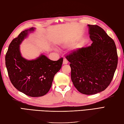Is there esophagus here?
Masks as SVG:
<instances>
[{
	"label": "esophagus",
	"mask_w": 124,
	"mask_h": 124,
	"mask_svg": "<svg viewBox=\"0 0 124 124\" xmlns=\"http://www.w3.org/2000/svg\"><path fill=\"white\" fill-rule=\"evenodd\" d=\"M67 63H68L67 60L66 59V58H64V60H63V64L65 65V64H67Z\"/></svg>",
	"instance_id": "obj_1"
}]
</instances>
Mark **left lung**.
<instances>
[{
    "label": "left lung",
    "instance_id": "left-lung-1",
    "mask_svg": "<svg viewBox=\"0 0 124 124\" xmlns=\"http://www.w3.org/2000/svg\"><path fill=\"white\" fill-rule=\"evenodd\" d=\"M91 46L72 51L66 58L71 63V80L79 92L91 95L108 87L117 67L115 43L101 27L88 25Z\"/></svg>",
    "mask_w": 124,
    "mask_h": 124
}]
</instances>
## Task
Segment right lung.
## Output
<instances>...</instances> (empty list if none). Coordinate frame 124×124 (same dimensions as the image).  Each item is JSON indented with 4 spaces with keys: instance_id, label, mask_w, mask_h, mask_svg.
Listing matches in <instances>:
<instances>
[{
    "instance_id": "obj_1",
    "label": "right lung",
    "mask_w": 124,
    "mask_h": 124,
    "mask_svg": "<svg viewBox=\"0 0 124 124\" xmlns=\"http://www.w3.org/2000/svg\"><path fill=\"white\" fill-rule=\"evenodd\" d=\"M33 28L23 31L11 41L5 56V64L11 83L16 88L32 97H41L52 86L55 74L61 69L63 58L57 61L41 55L37 59L27 60L23 58L19 45Z\"/></svg>"
}]
</instances>
